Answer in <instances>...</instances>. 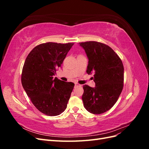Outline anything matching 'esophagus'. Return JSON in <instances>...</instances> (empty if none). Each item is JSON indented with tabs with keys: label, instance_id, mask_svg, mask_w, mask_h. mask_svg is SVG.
Listing matches in <instances>:
<instances>
[{
	"label": "esophagus",
	"instance_id": "1",
	"mask_svg": "<svg viewBox=\"0 0 149 149\" xmlns=\"http://www.w3.org/2000/svg\"><path fill=\"white\" fill-rule=\"evenodd\" d=\"M80 86H81V85L77 83H75V87H80Z\"/></svg>",
	"mask_w": 149,
	"mask_h": 149
}]
</instances>
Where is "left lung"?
I'll list each match as a JSON object with an SVG mask.
<instances>
[{"mask_svg": "<svg viewBox=\"0 0 149 149\" xmlns=\"http://www.w3.org/2000/svg\"><path fill=\"white\" fill-rule=\"evenodd\" d=\"M86 53L88 74L94 73L96 86H83L82 100L85 109L94 114H102L113 106L123 91L124 66L111 47L97 42L79 43Z\"/></svg>", "mask_w": 149, "mask_h": 149, "instance_id": "obj_1", "label": "left lung"}]
</instances>
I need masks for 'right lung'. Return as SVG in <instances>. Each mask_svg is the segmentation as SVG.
Segmentation results:
<instances>
[{"label":"right lung","instance_id":"add662e5","mask_svg":"<svg viewBox=\"0 0 149 149\" xmlns=\"http://www.w3.org/2000/svg\"><path fill=\"white\" fill-rule=\"evenodd\" d=\"M74 43L47 42L35 47L26 58L22 84L37 109L49 116L60 115L67 107L74 84L53 79Z\"/></svg>","mask_w":149,"mask_h":149}]
</instances>
